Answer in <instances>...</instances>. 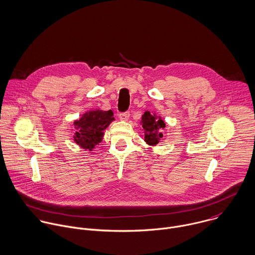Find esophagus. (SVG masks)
Here are the masks:
<instances>
[{
  "label": "esophagus",
  "mask_w": 255,
  "mask_h": 255,
  "mask_svg": "<svg viewBox=\"0 0 255 255\" xmlns=\"http://www.w3.org/2000/svg\"><path fill=\"white\" fill-rule=\"evenodd\" d=\"M119 117H120V119H121L122 121H128V118H129V113H128V112L121 113V114L119 115Z\"/></svg>",
  "instance_id": "34e87169"
}]
</instances>
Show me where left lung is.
<instances>
[{
  "label": "left lung",
  "mask_w": 255,
  "mask_h": 255,
  "mask_svg": "<svg viewBox=\"0 0 255 255\" xmlns=\"http://www.w3.org/2000/svg\"><path fill=\"white\" fill-rule=\"evenodd\" d=\"M140 124L144 129V140L150 145L157 144L162 137V133L159 130L165 128L164 122L161 119H156L154 115L145 112Z\"/></svg>",
  "instance_id": "obj_1"
}]
</instances>
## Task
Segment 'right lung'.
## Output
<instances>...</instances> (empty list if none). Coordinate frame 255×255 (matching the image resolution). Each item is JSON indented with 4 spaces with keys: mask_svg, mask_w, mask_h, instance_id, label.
Segmentation results:
<instances>
[{
    "mask_svg": "<svg viewBox=\"0 0 255 255\" xmlns=\"http://www.w3.org/2000/svg\"><path fill=\"white\" fill-rule=\"evenodd\" d=\"M112 111H91L75 122V141L85 149L92 150L102 141L104 130L115 120Z\"/></svg>",
    "mask_w": 255,
    "mask_h": 255,
    "instance_id": "obj_1",
    "label": "right lung"
}]
</instances>
